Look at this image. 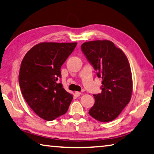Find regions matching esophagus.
Listing matches in <instances>:
<instances>
[{
  "instance_id": "1",
  "label": "esophagus",
  "mask_w": 154,
  "mask_h": 154,
  "mask_svg": "<svg viewBox=\"0 0 154 154\" xmlns=\"http://www.w3.org/2000/svg\"><path fill=\"white\" fill-rule=\"evenodd\" d=\"M81 94H82V93H81L80 92H75V95L76 96H79Z\"/></svg>"
}]
</instances>
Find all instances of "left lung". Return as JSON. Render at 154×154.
<instances>
[{
	"instance_id": "left-lung-1",
	"label": "left lung",
	"mask_w": 154,
	"mask_h": 154,
	"mask_svg": "<svg viewBox=\"0 0 154 154\" xmlns=\"http://www.w3.org/2000/svg\"><path fill=\"white\" fill-rule=\"evenodd\" d=\"M82 51L103 79L102 92L94 94L95 103L89 114L96 120L111 122L123 111L131 99L132 78L127 57L108 40L83 43Z\"/></svg>"
}]
</instances>
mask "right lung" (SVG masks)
<instances>
[{"label": "right lung", "instance_id": "add662e5", "mask_svg": "<svg viewBox=\"0 0 154 154\" xmlns=\"http://www.w3.org/2000/svg\"><path fill=\"white\" fill-rule=\"evenodd\" d=\"M77 43L43 42L32 47L22 60L21 92L28 105L43 119L52 121L66 113L72 95L58 80L60 69Z\"/></svg>", "mask_w": 154, "mask_h": 154}]
</instances>
